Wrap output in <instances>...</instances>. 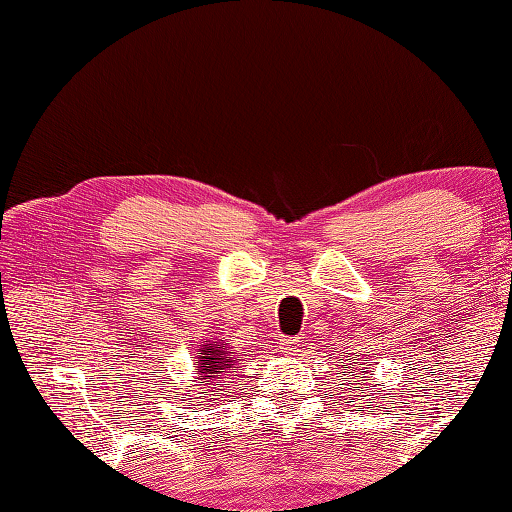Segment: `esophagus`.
<instances>
[{"mask_svg": "<svg viewBox=\"0 0 512 512\" xmlns=\"http://www.w3.org/2000/svg\"><path fill=\"white\" fill-rule=\"evenodd\" d=\"M277 347L286 356H297L301 352V336H281Z\"/></svg>", "mask_w": 512, "mask_h": 512, "instance_id": "1", "label": "esophagus"}]
</instances>
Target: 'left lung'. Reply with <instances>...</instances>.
I'll use <instances>...</instances> for the list:
<instances>
[{"label":"left lung","mask_w":512,"mask_h":512,"mask_svg":"<svg viewBox=\"0 0 512 512\" xmlns=\"http://www.w3.org/2000/svg\"><path fill=\"white\" fill-rule=\"evenodd\" d=\"M350 365H352V363H350ZM350 374H352V376H354V372H350ZM343 376H345V374H343ZM361 378H363V376H361ZM350 385H352V383H350ZM358 385H361V383H358Z\"/></svg>","instance_id":"left-lung-1"}]
</instances>
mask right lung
<instances>
[{"instance_id": "obj_1", "label": "right lung", "mask_w": 512, "mask_h": 512, "mask_svg": "<svg viewBox=\"0 0 512 512\" xmlns=\"http://www.w3.org/2000/svg\"><path fill=\"white\" fill-rule=\"evenodd\" d=\"M239 361V356H235V352H228L226 345H217V343H206L200 347V356H198V367H200V378L204 383V398L211 396V391L215 387L213 380L222 378L228 374V369H231L235 363Z\"/></svg>"}]
</instances>
